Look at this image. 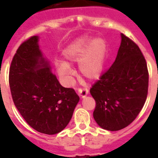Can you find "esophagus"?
Returning a JSON list of instances; mask_svg holds the SVG:
<instances>
[{"mask_svg": "<svg viewBox=\"0 0 158 158\" xmlns=\"http://www.w3.org/2000/svg\"><path fill=\"white\" fill-rule=\"evenodd\" d=\"M78 93H79V96L81 98H85V97L89 94V89H86V88H83V89H79L78 90Z\"/></svg>", "mask_w": 158, "mask_h": 158, "instance_id": "obj_1", "label": "esophagus"}]
</instances>
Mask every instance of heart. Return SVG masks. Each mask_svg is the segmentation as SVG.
I'll return each instance as SVG.
<instances>
[{
    "mask_svg": "<svg viewBox=\"0 0 158 158\" xmlns=\"http://www.w3.org/2000/svg\"><path fill=\"white\" fill-rule=\"evenodd\" d=\"M106 53L105 41L98 38L93 42L89 37H82L69 45L63 52L68 62H79V70L83 77L89 80L98 79L103 69ZM58 74L64 79H69L73 74L71 68L65 63H57Z\"/></svg>",
    "mask_w": 158,
    "mask_h": 158,
    "instance_id": "1",
    "label": "heart"
}]
</instances>
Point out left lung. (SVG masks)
Wrapping results in <instances>:
<instances>
[{
  "mask_svg": "<svg viewBox=\"0 0 158 158\" xmlns=\"http://www.w3.org/2000/svg\"><path fill=\"white\" fill-rule=\"evenodd\" d=\"M148 89L146 60L139 46L121 33L115 60L90 89L96 102L94 120L110 131L127 127L142 110Z\"/></svg>",
  "mask_w": 158,
  "mask_h": 158,
  "instance_id": "obj_1",
  "label": "left lung"
}]
</instances>
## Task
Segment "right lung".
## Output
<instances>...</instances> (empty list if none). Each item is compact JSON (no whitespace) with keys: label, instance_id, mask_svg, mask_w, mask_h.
Returning a JSON list of instances; mask_svg holds the SVG:
<instances>
[{"label":"right lung","instance_id":"obj_1","mask_svg":"<svg viewBox=\"0 0 158 158\" xmlns=\"http://www.w3.org/2000/svg\"><path fill=\"white\" fill-rule=\"evenodd\" d=\"M33 36L16 51L10 67L12 99L25 121L38 132L56 135L69 124L79 98L51 70Z\"/></svg>","mask_w":158,"mask_h":158}]
</instances>
